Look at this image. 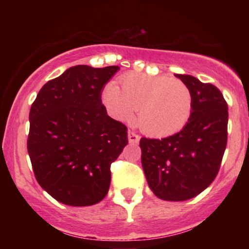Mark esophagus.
Instances as JSON below:
<instances>
[{
    "label": "esophagus",
    "mask_w": 249,
    "mask_h": 249,
    "mask_svg": "<svg viewBox=\"0 0 249 249\" xmlns=\"http://www.w3.org/2000/svg\"><path fill=\"white\" fill-rule=\"evenodd\" d=\"M127 138H128V142H130V144H138L141 137H139L137 133H134L133 131H128Z\"/></svg>",
    "instance_id": "obj_1"
}]
</instances>
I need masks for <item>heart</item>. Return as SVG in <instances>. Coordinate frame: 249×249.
<instances>
[{"label": "heart", "instance_id": "obj_1", "mask_svg": "<svg viewBox=\"0 0 249 249\" xmlns=\"http://www.w3.org/2000/svg\"><path fill=\"white\" fill-rule=\"evenodd\" d=\"M121 90L108 84L103 102L119 122H130L138 108V124L153 137L179 132L190 121L192 92L184 82L166 75L127 73L121 78Z\"/></svg>", "mask_w": 249, "mask_h": 249}]
</instances>
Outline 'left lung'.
I'll return each mask as SVG.
<instances>
[{
    "label": "left lung",
    "instance_id": "1",
    "mask_svg": "<svg viewBox=\"0 0 249 249\" xmlns=\"http://www.w3.org/2000/svg\"><path fill=\"white\" fill-rule=\"evenodd\" d=\"M176 77L192 92L190 121L173 136L139 142L148 186L166 201H184L206 190L227 145L228 107L219 89L190 75Z\"/></svg>",
    "mask_w": 249,
    "mask_h": 249
}]
</instances>
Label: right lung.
Returning <instances> with one entry per match:
<instances>
[{
    "label": "right lung",
    "mask_w": 249,
    "mask_h": 249,
    "mask_svg": "<svg viewBox=\"0 0 249 249\" xmlns=\"http://www.w3.org/2000/svg\"><path fill=\"white\" fill-rule=\"evenodd\" d=\"M119 67L76 65L43 85L29 113L28 153L45 192L69 206L102 201L127 128L107 116L102 91Z\"/></svg>",
    "instance_id": "1"
}]
</instances>
